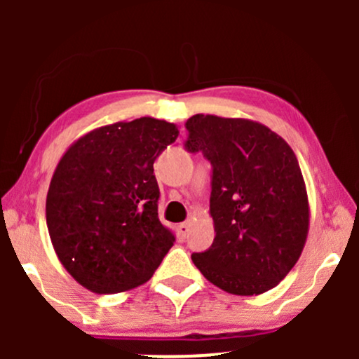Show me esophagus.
Masks as SVG:
<instances>
[{
    "label": "esophagus",
    "mask_w": 359,
    "mask_h": 359,
    "mask_svg": "<svg viewBox=\"0 0 359 359\" xmlns=\"http://www.w3.org/2000/svg\"><path fill=\"white\" fill-rule=\"evenodd\" d=\"M179 228H180V233H182L184 236H185V234H187L189 231H191V221H185V222H182V224H180Z\"/></svg>",
    "instance_id": "esophagus-1"
}]
</instances>
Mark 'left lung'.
<instances>
[{
    "label": "left lung",
    "mask_w": 359,
    "mask_h": 359,
    "mask_svg": "<svg viewBox=\"0 0 359 359\" xmlns=\"http://www.w3.org/2000/svg\"><path fill=\"white\" fill-rule=\"evenodd\" d=\"M185 126L187 150L203 151L212 165L214 243L192 255L194 265L228 294H265L307 241L311 208L297 156L253 119L194 114Z\"/></svg>",
    "instance_id": "obj_1"
}]
</instances>
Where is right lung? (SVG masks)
Returning a JSON list of instances; mask_svg holds the SVG:
<instances>
[{"label": "right lung", "instance_id": "1", "mask_svg": "<svg viewBox=\"0 0 359 359\" xmlns=\"http://www.w3.org/2000/svg\"><path fill=\"white\" fill-rule=\"evenodd\" d=\"M179 137L143 116L77 138L53 170L45 203L52 246L64 269L94 294L148 282L175 234L158 219L155 158Z\"/></svg>", "mask_w": 359, "mask_h": 359}]
</instances>
